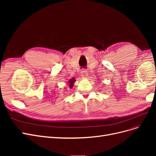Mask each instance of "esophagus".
<instances>
[{
	"label": "esophagus",
	"mask_w": 156,
	"mask_h": 156,
	"mask_svg": "<svg viewBox=\"0 0 156 156\" xmlns=\"http://www.w3.org/2000/svg\"><path fill=\"white\" fill-rule=\"evenodd\" d=\"M81 76L83 78H87L88 77V73L85 69H83L81 72Z\"/></svg>",
	"instance_id": "esophagus-1"
}]
</instances>
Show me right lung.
Returning <instances> with one entry per match:
<instances>
[{"label":"right lung","mask_w":156,"mask_h":156,"mask_svg":"<svg viewBox=\"0 0 156 156\" xmlns=\"http://www.w3.org/2000/svg\"><path fill=\"white\" fill-rule=\"evenodd\" d=\"M75 81V77H73V78H72V79H70L68 80V84H69V87L70 88H72L73 87Z\"/></svg>","instance_id":"right-lung-1"}]
</instances>
